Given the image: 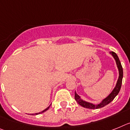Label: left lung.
I'll use <instances>...</instances> for the list:
<instances>
[{
	"label": "left lung",
	"mask_w": 130,
	"mask_h": 130,
	"mask_svg": "<svg viewBox=\"0 0 130 130\" xmlns=\"http://www.w3.org/2000/svg\"><path fill=\"white\" fill-rule=\"evenodd\" d=\"M110 54H112V56H113L115 59L116 60V63H117V67H118V71H119V77H118V81H117V85H116L115 88H114L113 91L110 93V95H109V96L107 97L105 99H103L102 101V102L100 103L98 105L92 104V103H90L86 102V101H83V100H82V99H80V96H79L75 92L74 99H75L76 102H77L80 105L82 106V107H85V108H87V109H99V108L105 107V105H108L109 103H110L115 99V97L117 96V95L118 94V93H119L120 88H121L122 82L123 69L122 67L121 63L120 61L119 58H118L117 54L114 52H110Z\"/></svg>",
	"instance_id": "8db88e82"
}]
</instances>
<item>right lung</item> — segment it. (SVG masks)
<instances>
[{"mask_svg":"<svg viewBox=\"0 0 130 130\" xmlns=\"http://www.w3.org/2000/svg\"><path fill=\"white\" fill-rule=\"evenodd\" d=\"M49 108H50V106H49V107H48V108H46V109H45V110H43V111H42V112H38V113H36V114H35V115H38V114H40V113H42V112H45V111H46V110H48V109H49Z\"/></svg>","mask_w":130,"mask_h":130,"instance_id":"right-lung-1","label":"right lung"}]
</instances>
